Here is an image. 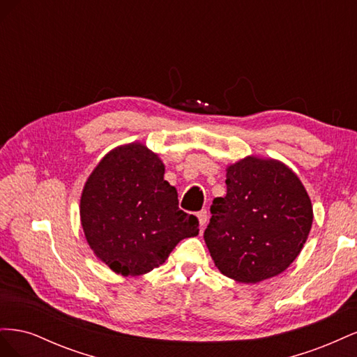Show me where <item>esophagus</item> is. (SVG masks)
Masks as SVG:
<instances>
[{
    "instance_id": "34e87169",
    "label": "esophagus",
    "mask_w": 357,
    "mask_h": 357,
    "mask_svg": "<svg viewBox=\"0 0 357 357\" xmlns=\"http://www.w3.org/2000/svg\"><path fill=\"white\" fill-rule=\"evenodd\" d=\"M198 219H199V225L205 226V223L208 222V213H207V210H201L198 213Z\"/></svg>"
}]
</instances>
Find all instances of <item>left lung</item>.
<instances>
[{"instance_id": "1", "label": "left lung", "mask_w": 357, "mask_h": 357, "mask_svg": "<svg viewBox=\"0 0 357 357\" xmlns=\"http://www.w3.org/2000/svg\"><path fill=\"white\" fill-rule=\"evenodd\" d=\"M226 197L214 198L204 240L219 271L240 283L283 273L304 247L312 207L294 171L247 156L226 169Z\"/></svg>"}]
</instances>
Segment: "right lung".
Segmentation results:
<instances>
[{
	"mask_svg": "<svg viewBox=\"0 0 357 357\" xmlns=\"http://www.w3.org/2000/svg\"><path fill=\"white\" fill-rule=\"evenodd\" d=\"M165 167L144 144L105 155L86 181L80 219L88 244L121 275H142L164 264L183 238L197 236L199 222L178 208Z\"/></svg>",
	"mask_w": 357,
	"mask_h": 357,
	"instance_id": "1",
	"label": "right lung"
}]
</instances>
